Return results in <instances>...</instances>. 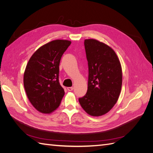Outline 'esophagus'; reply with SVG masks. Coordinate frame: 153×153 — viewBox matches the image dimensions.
<instances>
[{"label": "esophagus", "instance_id": "obj_1", "mask_svg": "<svg viewBox=\"0 0 153 153\" xmlns=\"http://www.w3.org/2000/svg\"><path fill=\"white\" fill-rule=\"evenodd\" d=\"M67 89H68V91H71L73 90V87H69L67 88Z\"/></svg>", "mask_w": 153, "mask_h": 153}]
</instances>
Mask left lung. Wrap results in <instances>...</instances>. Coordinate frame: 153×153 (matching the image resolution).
I'll use <instances>...</instances> for the list:
<instances>
[{"mask_svg":"<svg viewBox=\"0 0 153 153\" xmlns=\"http://www.w3.org/2000/svg\"><path fill=\"white\" fill-rule=\"evenodd\" d=\"M84 46L89 68L87 93L78 99L85 112L101 116L112 108L121 93L123 74L114 50L94 39H85Z\"/></svg>","mask_w":153,"mask_h":153,"instance_id":"obj_1","label":"left lung"}]
</instances>
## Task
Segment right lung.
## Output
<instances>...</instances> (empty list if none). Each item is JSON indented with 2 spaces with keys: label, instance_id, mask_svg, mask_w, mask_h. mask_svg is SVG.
Listing matches in <instances>:
<instances>
[{
  "label": "right lung",
  "instance_id": "1",
  "mask_svg": "<svg viewBox=\"0 0 153 153\" xmlns=\"http://www.w3.org/2000/svg\"><path fill=\"white\" fill-rule=\"evenodd\" d=\"M71 43L62 39L50 41L37 50L27 64L25 90L31 104L41 113L52 112L61 104L64 91L59 81V64Z\"/></svg>",
  "mask_w": 153,
  "mask_h": 153
}]
</instances>
